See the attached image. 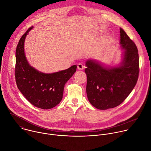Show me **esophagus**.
<instances>
[{
  "label": "esophagus",
  "mask_w": 151,
  "mask_h": 151,
  "mask_svg": "<svg viewBox=\"0 0 151 151\" xmlns=\"http://www.w3.org/2000/svg\"><path fill=\"white\" fill-rule=\"evenodd\" d=\"M77 68L79 70H82L83 69V68H84V66H83V64H82L81 63H79L78 64V66H77Z\"/></svg>",
  "instance_id": "34e87169"
}]
</instances>
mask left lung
<instances>
[{
    "label": "left lung",
    "instance_id": "obj_1",
    "mask_svg": "<svg viewBox=\"0 0 151 151\" xmlns=\"http://www.w3.org/2000/svg\"><path fill=\"white\" fill-rule=\"evenodd\" d=\"M120 44L124 50L122 60L117 67L104 66L93 59L86 61L87 97L96 108L106 110L122 103L137 82L139 57L134 42L120 28Z\"/></svg>",
    "mask_w": 151,
    "mask_h": 151
}]
</instances>
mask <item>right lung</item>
I'll return each instance as SVG.
<instances>
[{
    "label": "right lung",
    "mask_w": 151,
    "mask_h": 151,
    "mask_svg": "<svg viewBox=\"0 0 151 151\" xmlns=\"http://www.w3.org/2000/svg\"><path fill=\"white\" fill-rule=\"evenodd\" d=\"M30 27L19 39L15 52V81L18 90L33 106L42 109L56 106L63 99L64 85L76 70V65L52 73L39 72L29 64L24 41Z\"/></svg>",
    "instance_id": "right-lung-1"
}]
</instances>
